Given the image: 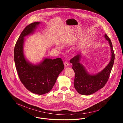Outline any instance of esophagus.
Returning a JSON list of instances; mask_svg holds the SVG:
<instances>
[{
  "label": "esophagus",
  "instance_id": "34e87169",
  "mask_svg": "<svg viewBox=\"0 0 123 123\" xmlns=\"http://www.w3.org/2000/svg\"><path fill=\"white\" fill-rule=\"evenodd\" d=\"M68 65H69V64H68V61H65V62H64V66H65V67H67L68 66Z\"/></svg>",
  "mask_w": 123,
  "mask_h": 123
}]
</instances>
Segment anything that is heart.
Instances as JSON below:
<instances>
[{"instance_id":"obj_1","label":"heart","mask_w":123,"mask_h":123,"mask_svg":"<svg viewBox=\"0 0 123 123\" xmlns=\"http://www.w3.org/2000/svg\"><path fill=\"white\" fill-rule=\"evenodd\" d=\"M57 49H61V47H60V46H57Z\"/></svg>"}]
</instances>
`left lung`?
Segmentation results:
<instances>
[{
	"instance_id": "1",
	"label": "left lung",
	"mask_w": 123,
	"mask_h": 123,
	"mask_svg": "<svg viewBox=\"0 0 123 123\" xmlns=\"http://www.w3.org/2000/svg\"><path fill=\"white\" fill-rule=\"evenodd\" d=\"M105 38L109 42L111 50V58L109 64L102 71L95 74H90L85 67L80 62L81 54H78L73 57L70 62L75 73L74 86L77 92L82 95L92 94L102 89L107 83L113 65L115 55L111 39L106 34Z\"/></svg>"
}]
</instances>
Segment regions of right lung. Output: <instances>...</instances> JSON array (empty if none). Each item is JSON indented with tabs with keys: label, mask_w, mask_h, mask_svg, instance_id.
<instances>
[{
	"label": "right lung",
	"mask_w": 123,
	"mask_h": 123,
	"mask_svg": "<svg viewBox=\"0 0 123 123\" xmlns=\"http://www.w3.org/2000/svg\"><path fill=\"white\" fill-rule=\"evenodd\" d=\"M39 22L25 27L17 40L14 49V60L19 78L26 88L32 93L42 95L50 91L64 68L61 58H45L38 64H32L26 59L23 52L24 37L32 34Z\"/></svg>",
	"instance_id": "right-lung-1"
}]
</instances>
